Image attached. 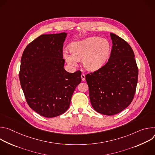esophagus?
Wrapping results in <instances>:
<instances>
[{
	"label": "esophagus",
	"mask_w": 155,
	"mask_h": 155,
	"mask_svg": "<svg viewBox=\"0 0 155 155\" xmlns=\"http://www.w3.org/2000/svg\"><path fill=\"white\" fill-rule=\"evenodd\" d=\"M81 78L82 81H84L85 80V75L84 74H82L81 75Z\"/></svg>",
	"instance_id": "obj_1"
}]
</instances>
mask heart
<instances>
[{
  "instance_id": "obj_1",
  "label": "heart",
  "mask_w": 155,
  "mask_h": 155,
  "mask_svg": "<svg viewBox=\"0 0 155 155\" xmlns=\"http://www.w3.org/2000/svg\"><path fill=\"white\" fill-rule=\"evenodd\" d=\"M71 54L64 53L67 62L72 65L82 60L84 68L89 71L100 69L106 64L112 53L110 43L99 37H91L73 43L70 47Z\"/></svg>"
}]
</instances>
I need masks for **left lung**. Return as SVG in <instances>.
Wrapping results in <instances>:
<instances>
[{
	"label": "left lung",
	"instance_id": "1",
	"mask_svg": "<svg viewBox=\"0 0 155 155\" xmlns=\"http://www.w3.org/2000/svg\"><path fill=\"white\" fill-rule=\"evenodd\" d=\"M112 53L100 69L86 75L93 108L105 115L117 114L134 99L138 81V68L128 43L110 33Z\"/></svg>",
	"mask_w": 155,
	"mask_h": 155
}]
</instances>
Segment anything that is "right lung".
Here are the masks:
<instances>
[{"mask_svg": "<svg viewBox=\"0 0 155 155\" xmlns=\"http://www.w3.org/2000/svg\"><path fill=\"white\" fill-rule=\"evenodd\" d=\"M67 33L43 34L26 47L21 57L19 80L29 106L42 117L53 118L67 111L81 71L64 69L63 43Z\"/></svg>", "mask_w": 155, "mask_h": 155, "instance_id": "1", "label": "right lung"}]
</instances>
